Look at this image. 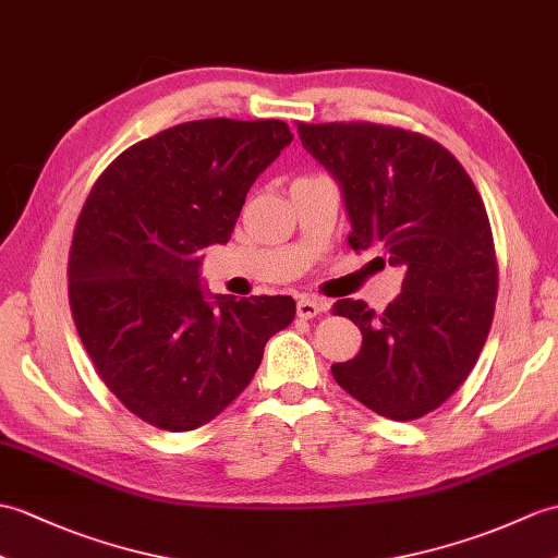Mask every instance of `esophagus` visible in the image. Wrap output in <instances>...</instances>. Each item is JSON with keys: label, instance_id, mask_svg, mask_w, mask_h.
Returning a JSON list of instances; mask_svg holds the SVG:
<instances>
[{"label": "esophagus", "instance_id": "1", "mask_svg": "<svg viewBox=\"0 0 558 558\" xmlns=\"http://www.w3.org/2000/svg\"><path fill=\"white\" fill-rule=\"evenodd\" d=\"M326 308L328 304L316 300V296H300V300H296V316L300 318H316Z\"/></svg>", "mask_w": 558, "mask_h": 558}]
</instances>
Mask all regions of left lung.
I'll list each match as a JSON object with an SVG mask.
<instances>
[{
	"mask_svg": "<svg viewBox=\"0 0 558 558\" xmlns=\"http://www.w3.org/2000/svg\"><path fill=\"white\" fill-rule=\"evenodd\" d=\"M302 147L340 185L352 223L349 247L378 250L404 270L383 314L340 300L335 314L364 342L338 380L361 404L392 421L435 411L469 378L497 302V258L473 180L435 140L375 123H300Z\"/></svg>",
	"mask_w": 558,
	"mask_h": 558,
	"instance_id": "1",
	"label": "left lung"
}]
</instances>
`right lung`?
Masks as SVG:
<instances>
[{
  "instance_id": "obj_1",
  "label": "right lung",
  "mask_w": 558,
  "mask_h": 558,
  "mask_svg": "<svg viewBox=\"0 0 558 558\" xmlns=\"http://www.w3.org/2000/svg\"><path fill=\"white\" fill-rule=\"evenodd\" d=\"M290 142L282 121L180 123L128 147L87 194L69 258L75 328L104 385L161 430L214 421L294 318L292 296L211 294L199 274Z\"/></svg>"
}]
</instances>
